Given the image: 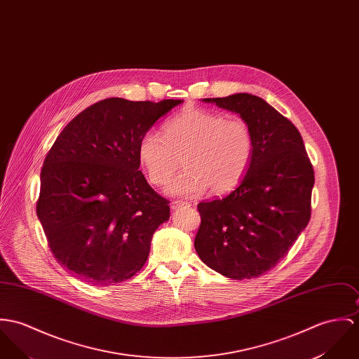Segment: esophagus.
Listing matches in <instances>:
<instances>
[{"instance_id": "esophagus-1", "label": "esophagus", "mask_w": 359, "mask_h": 359, "mask_svg": "<svg viewBox=\"0 0 359 359\" xmlns=\"http://www.w3.org/2000/svg\"><path fill=\"white\" fill-rule=\"evenodd\" d=\"M191 204L187 203V201H182V200H174L171 201V210H178L181 207H189Z\"/></svg>"}]
</instances>
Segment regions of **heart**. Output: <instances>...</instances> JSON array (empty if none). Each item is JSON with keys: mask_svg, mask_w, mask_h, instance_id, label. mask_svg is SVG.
Returning <instances> with one entry per match:
<instances>
[{"mask_svg": "<svg viewBox=\"0 0 359 359\" xmlns=\"http://www.w3.org/2000/svg\"><path fill=\"white\" fill-rule=\"evenodd\" d=\"M163 134L144 133L137 154L155 185L164 184L182 158L187 168L168 181V195L194 197L207 188L217 195L230 192L244 178L255 151L254 133L245 119L204 108H188L171 118Z\"/></svg>", "mask_w": 359, "mask_h": 359, "instance_id": "1", "label": "heart"}]
</instances>
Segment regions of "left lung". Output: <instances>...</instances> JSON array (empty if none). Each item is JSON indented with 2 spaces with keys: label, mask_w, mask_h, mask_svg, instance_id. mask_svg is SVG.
<instances>
[{
  "label": "left lung",
  "mask_w": 359,
  "mask_h": 359,
  "mask_svg": "<svg viewBox=\"0 0 359 359\" xmlns=\"http://www.w3.org/2000/svg\"><path fill=\"white\" fill-rule=\"evenodd\" d=\"M251 126L255 151L237 188L197 205L198 258L222 276L255 278L288 254L311 217L314 170L294 123L248 93L203 98Z\"/></svg>",
  "instance_id": "left-lung-1"
}]
</instances>
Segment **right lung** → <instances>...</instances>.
I'll return each instance as SVG.
<instances>
[{
    "label": "right lung",
    "mask_w": 359,
    "mask_h": 359,
    "mask_svg": "<svg viewBox=\"0 0 359 359\" xmlns=\"http://www.w3.org/2000/svg\"><path fill=\"white\" fill-rule=\"evenodd\" d=\"M182 100H101L56 138L41 170L36 215L56 261L93 285L131 278L148 259L168 200L138 170L137 147Z\"/></svg>",
    "instance_id": "add662e5"
}]
</instances>
